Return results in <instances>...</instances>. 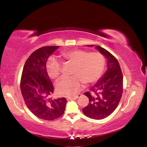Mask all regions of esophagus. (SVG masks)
Returning a JSON list of instances; mask_svg holds the SVG:
<instances>
[{
  "instance_id": "1",
  "label": "esophagus",
  "mask_w": 147,
  "mask_h": 147,
  "mask_svg": "<svg viewBox=\"0 0 147 147\" xmlns=\"http://www.w3.org/2000/svg\"><path fill=\"white\" fill-rule=\"evenodd\" d=\"M81 96H82V94H79L77 96H73V97H69L68 98L70 99V100H76V99H78L79 97H80Z\"/></svg>"
}]
</instances>
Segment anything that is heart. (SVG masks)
Instances as JSON below:
<instances>
[{
    "mask_svg": "<svg viewBox=\"0 0 147 147\" xmlns=\"http://www.w3.org/2000/svg\"><path fill=\"white\" fill-rule=\"evenodd\" d=\"M64 59L73 63L70 77H63L57 82L56 91L59 95L74 96L80 90L84 83L96 82L102 74L105 59L98 53H88L81 49H72L61 53ZM48 75L57 79L60 74L61 65L54 58H50L46 63Z\"/></svg>",
    "mask_w": 147,
    "mask_h": 147,
    "instance_id": "heart-1",
    "label": "heart"
}]
</instances>
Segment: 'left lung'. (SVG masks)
I'll return each mask as SVG.
<instances>
[{"mask_svg":"<svg viewBox=\"0 0 147 147\" xmlns=\"http://www.w3.org/2000/svg\"><path fill=\"white\" fill-rule=\"evenodd\" d=\"M95 49L106 58L107 70L91 91L84 93L89 103L82 111L88 117L100 120L112 113L117 107L123 93V77L117 59L102 47L96 46Z\"/></svg>","mask_w":147,"mask_h":147,"instance_id":"8db88e82","label":"left lung"}]
</instances>
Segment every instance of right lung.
<instances>
[{"instance_id": "obj_1", "label": "right lung", "mask_w": 147, "mask_h": 147, "mask_svg": "<svg viewBox=\"0 0 147 147\" xmlns=\"http://www.w3.org/2000/svg\"><path fill=\"white\" fill-rule=\"evenodd\" d=\"M59 46L43 47L35 51L24 64L21 80V91L26 105L34 115L51 121L63 115L67 100L53 99L54 88L46 69L48 58Z\"/></svg>"}]
</instances>
